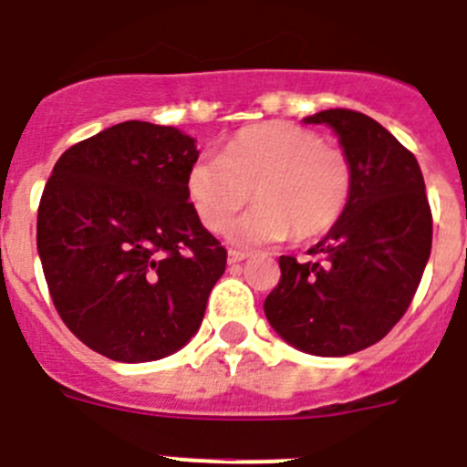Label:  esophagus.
<instances>
[{"mask_svg": "<svg viewBox=\"0 0 467 467\" xmlns=\"http://www.w3.org/2000/svg\"><path fill=\"white\" fill-rule=\"evenodd\" d=\"M247 259V252L241 250H229V264H241Z\"/></svg>", "mask_w": 467, "mask_h": 467, "instance_id": "34e87169", "label": "esophagus"}]
</instances>
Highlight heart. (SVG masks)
I'll return each mask as SVG.
<instances>
[{
    "mask_svg": "<svg viewBox=\"0 0 467 467\" xmlns=\"http://www.w3.org/2000/svg\"><path fill=\"white\" fill-rule=\"evenodd\" d=\"M187 194L203 226L224 234L254 194L256 211L236 226V241L275 243L289 234L317 238L336 226L352 196V164L317 131L266 122L238 131L222 160H199Z\"/></svg>",
    "mask_w": 467,
    "mask_h": 467,
    "instance_id": "obj_1",
    "label": "heart"
}]
</instances>
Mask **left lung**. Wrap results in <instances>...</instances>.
<instances>
[{"instance_id": "obj_1", "label": "left lung", "mask_w": 467, "mask_h": 467, "mask_svg": "<svg viewBox=\"0 0 467 467\" xmlns=\"http://www.w3.org/2000/svg\"><path fill=\"white\" fill-rule=\"evenodd\" d=\"M328 125L352 164V196L327 236L298 264L280 256V282L264 301L277 336L317 357L361 352L412 303L433 243V215L417 157L379 122L349 109L306 118Z\"/></svg>"}]
</instances>
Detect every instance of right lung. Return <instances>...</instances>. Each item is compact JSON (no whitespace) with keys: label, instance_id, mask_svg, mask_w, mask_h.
I'll use <instances>...</instances> for the list:
<instances>
[{"label":"right lung","instance_id":"right-lung-1","mask_svg":"<svg viewBox=\"0 0 467 467\" xmlns=\"http://www.w3.org/2000/svg\"><path fill=\"white\" fill-rule=\"evenodd\" d=\"M196 140L119 122L71 145L46 182L36 247L59 317L89 349L157 361L199 331L226 250L187 194Z\"/></svg>","mask_w":467,"mask_h":467}]
</instances>
